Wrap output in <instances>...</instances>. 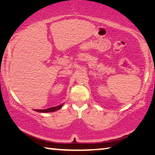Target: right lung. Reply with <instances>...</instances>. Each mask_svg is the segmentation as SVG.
<instances>
[{
    "label": "right lung",
    "instance_id": "1",
    "mask_svg": "<svg viewBox=\"0 0 155 155\" xmlns=\"http://www.w3.org/2000/svg\"><path fill=\"white\" fill-rule=\"evenodd\" d=\"M63 105H64V103L61 104L60 105H58L57 107H51V108H48L46 109H35V111H38V112H41V113L54 112V111H58L59 109H61V107H62Z\"/></svg>",
    "mask_w": 155,
    "mask_h": 155
}]
</instances>
